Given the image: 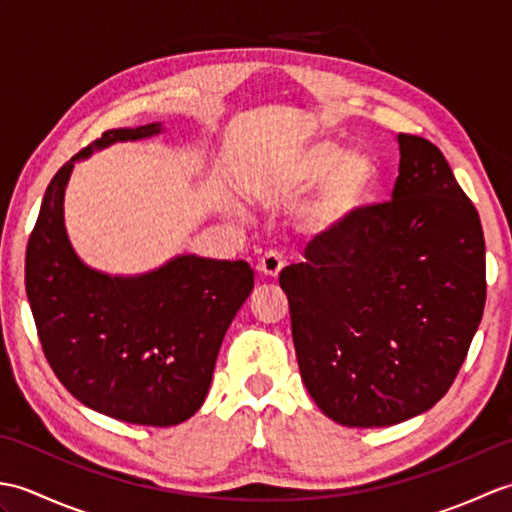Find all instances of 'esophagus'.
Instances as JSON below:
<instances>
[{
  "instance_id": "34e87169",
  "label": "esophagus",
  "mask_w": 512,
  "mask_h": 512,
  "mask_svg": "<svg viewBox=\"0 0 512 512\" xmlns=\"http://www.w3.org/2000/svg\"><path fill=\"white\" fill-rule=\"evenodd\" d=\"M257 268H259V273H262V275H266L270 279H277L279 273H281V268H284V257H281L277 250H268V253L262 255V259H259Z\"/></svg>"
}]
</instances>
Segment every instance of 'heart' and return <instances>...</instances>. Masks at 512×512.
<instances>
[{"label":"heart","mask_w":512,"mask_h":512,"mask_svg":"<svg viewBox=\"0 0 512 512\" xmlns=\"http://www.w3.org/2000/svg\"><path fill=\"white\" fill-rule=\"evenodd\" d=\"M323 184L308 209V222L317 233H339L361 215L378 189L376 162L347 151L334 140L308 143L281 160L275 187L303 193Z\"/></svg>","instance_id":"1"}]
</instances>
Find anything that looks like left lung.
I'll list each match as a JSON object with an SVG mask.
<instances>
[{
    "label": "left lung",
    "mask_w": 512,
    "mask_h": 512,
    "mask_svg": "<svg viewBox=\"0 0 512 512\" xmlns=\"http://www.w3.org/2000/svg\"><path fill=\"white\" fill-rule=\"evenodd\" d=\"M391 202L281 270L301 380L345 427H389L447 394L486 301L480 215L427 138L398 134Z\"/></svg>",
    "instance_id": "left-lung-1"
}]
</instances>
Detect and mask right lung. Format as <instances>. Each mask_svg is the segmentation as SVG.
Here are the masks:
<instances>
[{
  "instance_id": "add662e5",
  "label": "right lung",
  "mask_w": 512,
  "mask_h": 512,
  "mask_svg": "<svg viewBox=\"0 0 512 512\" xmlns=\"http://www.w3.org/2000/svg\"><path fill=\"white\" fill-rule=\"evenodd\" d=\"M162 123L110 129L54 173L26 248V295L52 372L105 416L171 427L209 394L228 325L255 286L246 262L180 255L136 277L85 266L65 233L63 195L76 160Z\"/></svg>"
}]
</instances>
